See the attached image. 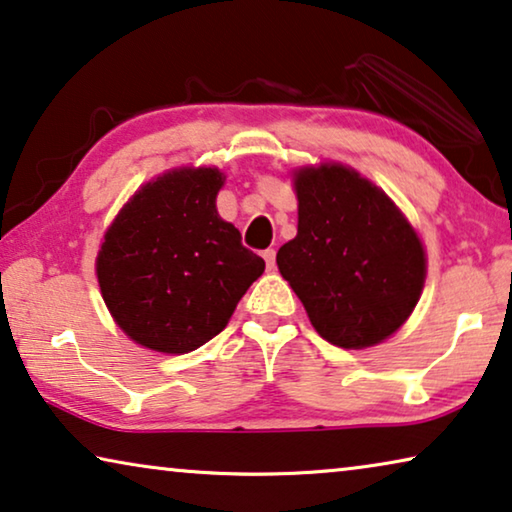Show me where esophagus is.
I'll return each mask as SVG.
<instances>
[{
  "mask_svg": "<svg viewBox=\"0 0 512 512\" xmlns=\"http://www.w3.org/2000/svg\"><path fill=\"white\" fill-rule=\"evenodd\" d=\"M262 257H264V262H266V269H269V271L276 269V250L266 248L264 253H262Z\"/></svg>",
  "mask_w": 512,
  "mask_h": 512,
  "instance_id": "34e87169",
  "label": "esophagus"
}]
</instances>
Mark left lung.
<instances>
[{"instance_id":"1","label":"left lung","mask_w":512,"mask_h":512,"mask_svg":"<svg viewBox=\"0 0 512 512\" xmlns=\"http://www.w3.org/2000/svg\"><path fill=\"white\" fill-rule=\"evenodd\" d=\"M299 232L276 262L324 340L372 347L404 324L421 299L425 253L395 204L345 165L294 177Z\"/></svg>"}]
</instances>
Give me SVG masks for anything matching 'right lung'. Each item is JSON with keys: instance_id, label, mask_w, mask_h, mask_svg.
I'll use <instances>...</instances> for the list:
<instances>
[{"instance_id": "add662e5", "label": "right lung", "mask_w": 512, "mask_h": 512, "mask_svg": "<svg viewBox=\"0 0 512 512\" xmlns=\"http://www.w3.org/2000/svg\"><path fill=\"white\" fill-rule=\"evenodd\" d=\"M223 174L167 172L137 190L105 234L96 273L114 322L163 354L202 347L230 322L264 259L216 211Z\"/></svg>"}]
</instances>
